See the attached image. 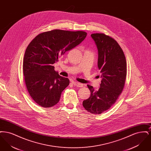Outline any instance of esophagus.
Returning <instances> with one entry per match:
<instances>
[{
	"instance_id": "obj_1",
	"label": "esophagus",
	"mask_w": 151,
	"mask_h": 151,
	"mask_svg": "<svg viewBox=\"0 0 151 151\" xmlns=\"http://www.w3.org/2000/svg\"><path fill=\"white\" fill-rule=\"evenodd\" d=\"M72 83L73 84L74 86H78V87H81L83 86V84H82L80 83H78L77 81H72Z\"/></svg>"
}]
</instances>
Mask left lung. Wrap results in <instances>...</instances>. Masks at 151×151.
I'll return each mask as SVG.
<instances>
[{
	"label": "left lung",
	"mask_w": 151,
	"mask_h": 151,
	"mask_svg": "<svg viewBox=\"0 0 151 151\" xmlns=\"http://www.w3.org/2000/svg\"><path fill=\"white\" fill-rule=\"evenodd\" d=\"M98 50V67L101 73L97 91L87 85L90 97L83 105L93 114H100L111 108L122 93L127 75L126 60L121 47L114 39L104 33L91 35Z\"/></svg>",
	"instance_id": "left-lung-1"
}]
</instances>
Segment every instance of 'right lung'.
I'll return each instance as SVG.
<instances>
[{
	"label": "right lung",
	"mask_w": 151,
	"mask_h": 151,
	"mask_svg": "<svg viewBox=\"0 0 151 151\" xmlns=\"http://www.w3.org/2000/svg\"><path fill=\"white\" fill-rule=\"evenodd\" d=\"M86 35L83 31L55 29L38 35L29 43L23 59V73L27 90L38 105L50 108L59 101L70 80L60 76L53 64Z\"/></svg>",
	"instance_id": "obj_1"
}]
</instances>
